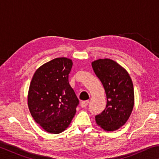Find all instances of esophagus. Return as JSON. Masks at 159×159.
<instances>
[{
  "instance_id": "1",
  "label": "esophagus",
  "mask_w": 159,
  "mask_h": 159,
  "mask_svg": "<svg viewBox=\"0 0 159 159\" xmlns=\"http://www.w3.org/2000/svg\"><path fill=\"white\" fill-rule=\"evenodd\" d=\"M88 103H89V101L88 100L83 101L80 102V106H81V107H87Z\"/></svg>"
}]
</instances>
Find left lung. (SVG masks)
Masks as SVG:
<instances>
[{
    "mask_svg": "<svg viewBox=\"0 0 159 159\" xmlns=\"http://www.w3.org/2000/svg\"><path fill=\"white\" fill-rule=\"evenodd\" d=\"M92 66L107 96L106 108L95 116L96 123L107 131L116 130L125 124L133 111V82L126 70L109 59L94 61Z\"/></svg>",
    "mask_w": 159,
    "mask_h": 159,
    "instance_id": "1",
    "label": "left lung"
}]
</instances>
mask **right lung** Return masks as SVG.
<instances>
[{
	"label": "right lung",
	"mask_w": 159,
	"mask_h": 159,
	"mask_svg": "<svg viewBox=\"0 0 159 159\" xmlns=\"http://www.w3.org/2000/svg\"><path fill=\"white\" fill-rule=\"evenodd\" d=\"M72 61L56 58L36 70L28 95L32 117L45 131L58 134L68 127L79 100L69 83Z\"/></svg>",
	"instance_id": "obj_1"
}]
</instances>
